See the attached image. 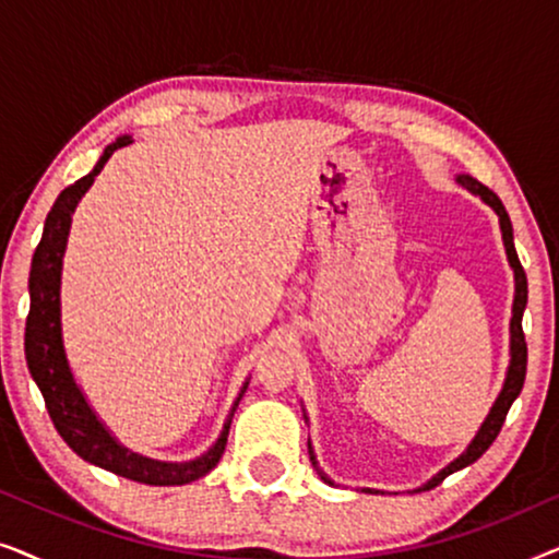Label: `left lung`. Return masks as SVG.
Returning <instances> with one entry per match:
<instances>
[{
  "mask_svg": "<svg viewBox=\"0 0 559 559\" xmlns=\"http://www.w3.org/2000/svg\"><path fill=\"white\" fill-rule=\"evenodd\" d=\"M455 182H457V186H463L465 190H468V193L478 195L480 201H484L488 209H493L496 216H499L503 249H507L509 266H511V272H514V305H511V323H509V366H507V379H503L501 392H499V396H496V402L491 404V409H488V415H486L484 423H480L478 432L473 435V440L468 442V448H465L463 453L455 457V461H450L445 468H440L438 473H435V476L427 480V484L417 486L415 491H430V488L438 486L442 478H448L450 473L465 468V465L476 463L478 457L484 455L488 448H491V442L496 440V435L501 432V425H503V419H507L509 407H511V404H514L519 392H522L524 377H526V341H524V331H522V316H524V308H526V274L522 270V262H519V257H516L514 228H511L509 213H507V209H503V203L499 201V195H496L493 190H488L486 186H480L476 178H471V175L457 173L455 175ZM302 417H305V423H310L308 412H305V409H302ZM308 450H310L312 468L320 473V478H323L325 484L333 486V480L328 478L323 471H320L316 450H312L310 440H308ZM361 491L364 493H384V491H377V488H361Z\"/></svg>",
  "mask_w": 559,
  "mask_h": 559,
  "instance_id": "obj_1",
  "label": "left lung"
}]
</instances>
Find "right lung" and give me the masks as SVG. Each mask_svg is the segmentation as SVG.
Masks as SVG:
<instances>
[{"mask_svg": "<svg viewBox=\"0 0 559 559\" xmlns=\"http://www.w3.org/2000/svg\"><path fill=\"white\" fill-rule=\"evenodd\" d=\"M132 144V136L121 134L117 142L106 144L104 155L98 157L94 170L68 186L45 218L43 239L37 243L29 266V316L25 325V358L29 377L35 379L40 389L48 415L60 432V438L68 442V448L83 461L98 465V468L117 473L136 484L147 486H186L190 480L203 478L205 473L216 468L226 450L228 427L236 407H239L243 392H247L249 379L241 384V392L228 409L221 427L218 438L213 445L193 461H155V457L140 455L134 450L114 438L109 427L102 423L91 407L86 394L73 377L71 364H68L66 343H63V312H60V285H63V257L71 236L73 213L79 209L81 198L94 186L96 175L104 170L114 152Z\"/></svg>", "mask_w": 559, "mask_h": 559, "instance_id": "add662e5", "label": "right lung"}]
</instances>
